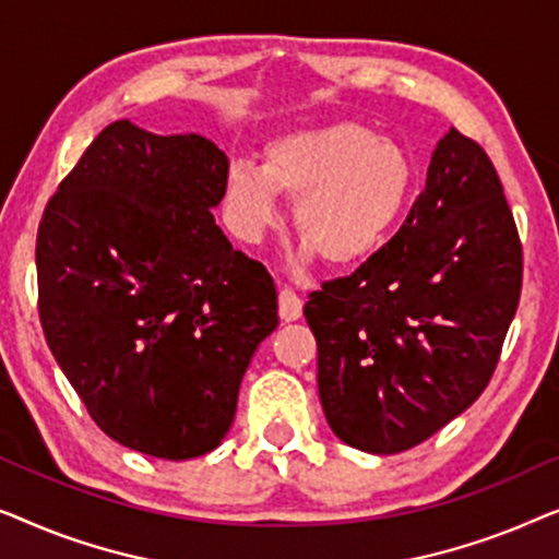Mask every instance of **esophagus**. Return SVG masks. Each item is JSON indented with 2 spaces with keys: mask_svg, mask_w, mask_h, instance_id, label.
<instances>
[{
  "mask_svg": "<svg viewBox=\"0 0 559 559\" xmlns=\"http://www.w3.org/2000/svg\"><path fill=\"white\" fill-rule=\"evenodd\" d=\"M302 316V297L293 293V289L285 287L280 289V318L285 320V323H293Z\"/></svg>",
  "mask_w": 559,
  "mask_h": 559,
  "instance_id": "34e87169",
  "label": "esophagus"
}]
</instances>
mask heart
Returning a JSON list of instances; mask_svg holds the SVG:
<instances>
[{
    "mask_svg": "<svg viewBox=\"0 0 559 559\" xmlns=\"http://www.w3.org/2000/svg\"><path fill=\"white\" fill-rule=\"evenodd\" d=\"M415 186V163L402 142L356 121L274 136L262 167H228L224 203L236 231L259 239L280 221L277 195L295 198L293 226L305 251L331 266L373 254Z\"/></svg>",
    "mask_w": 559,
    "mask_h": 559,
    "instance_id": "heart-1",
    "label": "heart"
}]
</instances>
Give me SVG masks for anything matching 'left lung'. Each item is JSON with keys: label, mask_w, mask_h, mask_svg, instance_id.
Listing matches in <instances>:
<instances>
[{"label": "left lung", "mask_w": 559, "mask_h": 559, "mask_svg": "<svg viewBox=\"0 0 559 559\" xmlns=\"http://www.w3.org/2000/svg\"><path fill=\"white\" fill-rule=\"evenodd\" d=\"M522 295V241L496 167L450 129L394 239L310 293L318 392L350 448L425 442L488 386Z\"/></svg>", "instance_id": "8db88e82"}]
</instances>
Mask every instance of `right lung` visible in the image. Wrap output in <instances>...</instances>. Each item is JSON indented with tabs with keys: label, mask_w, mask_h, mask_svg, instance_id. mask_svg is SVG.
Returning <instances> with one entry per match:
<instances>
[{
	"label": "right lung",
	"mask_w": 559,
	"mask_h": 559,
	"mask_svg": "<svg viewBox=\"0 0 559 559\" xmlns=\"http://www.w3.org/2000/svg\"><path fill=\"white\" fill-rule=\"evenodd\" d=\"M228 157L129 119L91 142L37 228L45 341L111 440L165 461L226 438L247 366L277 328L270 272L213 221Z\"/></svg>",
	"instance_id": "1"
}]
</instances>
